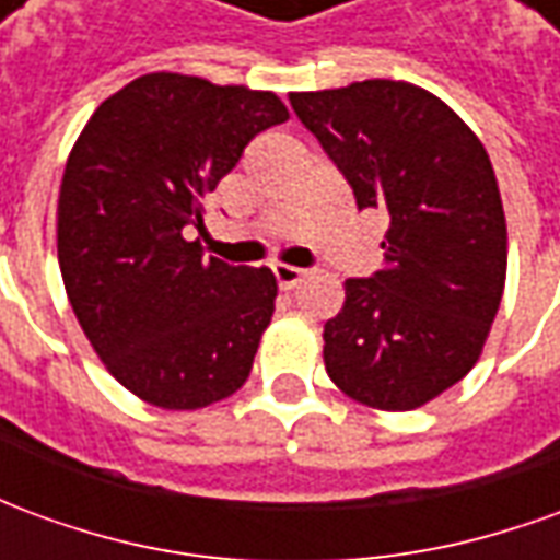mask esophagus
I'll use <instances>...</instances> for the list:
<instances>
[{"mask_svg": "<svg viewBox=\"0 0 560 560\" xmlns=\"http://www.w3.org/2000/svg\"><path fill=\"white\" fill-rule=\"evenodd\" d=\"M272 276H276V281H279V288L291 291V288H296V284L303 281L305 269L288 267V264H276V267H272Z\"/></svg>", "mask_w": 560, "mask_h": 560, "instance_id": "obj_1", "label": "esophagus"}]
</instances>
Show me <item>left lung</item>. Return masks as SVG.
I'll use <instances>...</instances> for the list:
<instances>
[{"label":"left lung","mask_w":560,"mask_h":560,"mask_svg":"<svg viewBox=\"0 0 560 560\" xmlns=\"http://www.w3.org/2000/svg\"><path fill=\"white\" fill-rule=\"evenodd\" d=\"M293 114L389 221L384 267L345 281L324 324L332 384L377 411H413L480 360L506 279V221L480 138L405 80L291 92Z\"/></svg>","instance_id":"1"}]
</instances>
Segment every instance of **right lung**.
Segmentation results:
<instances>
[{
  "mask_svg": "<svg viewBox=\"0 0 560 560\" xmlns=\"http://www.w3.org/2000/svg\"><path fill=\"white\" fill-rule=\"evenodd\" d=\"M288 119L276 92L155 71L98 104L59 188L66 293L107 372L164 411L233 396L276 312L267 267L203 257V200L248 140Z\"/></svg>",
  "mask_w": 560,
  "mask_h": 560,
  "instance_id": "add662e5",
  "label": "right lung"
}]
</instances>
